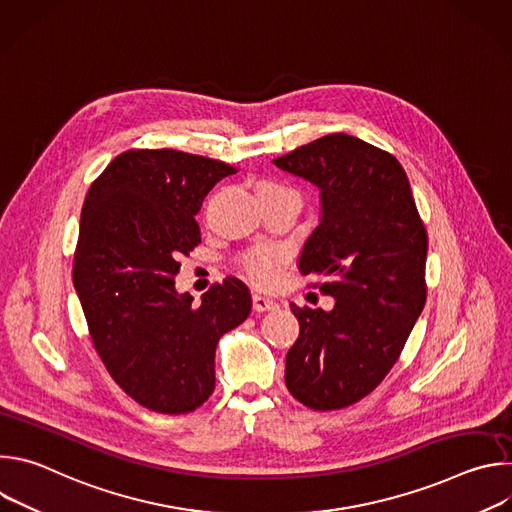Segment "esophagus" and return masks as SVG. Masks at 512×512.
<instances>
[{
	"mask_svg": "<svg viewBox=\"0 0 512 512\" xmlns=\"http://www.w3.org/2000/svg\"><path fill=\"white\" fill-rule=\"evenodd\" d=\"M277 308V302L271 300V298H265L261 294H255L253 296V310L255 312H269V310H275Z\"/></svg>",
	"mask_w": 512,
	"mask_h": 512,
	"instance_id": "1",
	"label": "esophagus"
}]
</instances>
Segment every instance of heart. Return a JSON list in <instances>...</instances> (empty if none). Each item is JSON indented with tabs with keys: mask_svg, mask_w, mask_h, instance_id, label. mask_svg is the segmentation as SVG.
Wrapping results in <instances>:
<instances>
[{
	"mask_svg": "<svg viewBox=\"0 0 512 512\" xmlns=\"http://www.w3.org/2000/svg\"><path fill=\"white\" fill-rule=\"evenodd\" d=\"M259 194H277V196H296L300 198L298 188H294L287 182H277V180H265L257 186ZM285 259V253L279 247L273 245H255L247 249L239 257V265L243 273L259 287H267L275 283L281 263Z\"/></svg>",
	"mask_w": 512,
	"mask_h": 512,
	"instance_id": "b5f03b06",
	"label": "heart"
}]
</instances>
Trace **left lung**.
Segmentation results:
<instances>
[{
    "label": "left lung",
    "mask_w": 512,
    "mask_h": 512,
    "mask_svg": "<svg viewBox=\"0 0 512 512\" xmlns=\"http://www.w3.org/2000/svg\"><path fill=\"white\" fill-rule=\"evenodd\" d=\"M273 164L320 188L300 271L334 298L330 312L291 304L285 385L310 409H342L379 387L425 306L427 233L403 166L367 141L332 133Z\"/></svg>",
    "instance_id": "8db88e82"
}]
</instances>
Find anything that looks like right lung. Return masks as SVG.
Here are the masks:
<instances>
[{
	"mask_svg": "<svg viewBox=\"0 0 512 512\" xmlns=\"http://www.w3.org/2000/svg\"><path fill=\"white\" fill-rule=\"evenodd\" d=\"M235 172L186 152L129 150L87 192L72 283L105 369L145 409L200 407L214 391L218 340L251 314L237 277L212 285L198 306L174 285L178 259L200 243L204 196Z\"/></svg>",
	"mask_w": 512,
	"mask_h": 512,
	"instance_id": "1",
	"label": "right lung"
}]
</instances>
